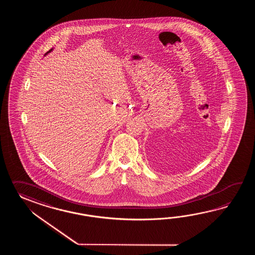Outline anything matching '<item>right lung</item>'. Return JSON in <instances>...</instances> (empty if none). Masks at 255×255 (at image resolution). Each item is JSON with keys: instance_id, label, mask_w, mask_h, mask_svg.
<instances>
[{"instance_id": "right-lung-1", "label": "right lung", "mask_w": 255, "mask_h": 255, "mask_svg": "<svg viewBox=\"0 0 255 255\" xmlns=\"http://www.w3.org/2000/svg\"><path fill=\"white\" fill-rule=\"evenodd\" d=\"M52 51H53V48L51 49V50H49L48 52H47V53H46V54H45V55H46V54H48V53H51V52H52Z\"/></svg>"}]
</instances>
